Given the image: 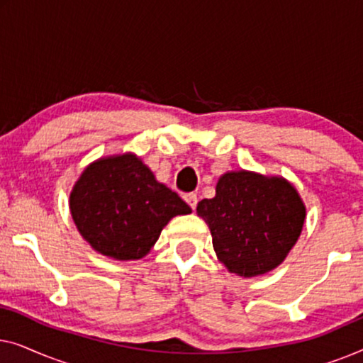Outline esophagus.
Segmentation results:
<instances>
[{"label": "esophagus", "mask_w": 363, "mask_h": 363, "mask_svg": "<svg viewBox=\"0 0 363 363\" xmlns=\"http://www.w3.org/2000/svg\"><path fill=\"white\" fill-rule=\"evenodd\" d=\"M185 201L190 205L191 210H196V205H198V196L195 195V193H188V195L185 196Z\"/></svg>", "instance_id": "34e87169"}]
</instances>
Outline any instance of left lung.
<instances>
[{
	"label": "left lung",
	"mask_w": 363,
	"mask_h": 363,
	"mask_svg": "<svg viewBox=\"0 0 363 363\" xmlns=\"http://www.w3.org/2000/svg\"><path fill=\"white\" fill-rule=\"evenodd\" d=\"M210 228L213 247L226 269L256 277L276 269L299 240L306 205L282 177L256 172H226L216 195L196 206Z\"/></svg>",
	"instance_id": "8db88e82"
}]
</instances>
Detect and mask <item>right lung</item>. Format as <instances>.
I'll return each mask as SVG.
<instances>
[{"label":"right lung","mask_w":363,"mask_h":363,"mask_svg":"<svg viewBox=\"0 0 363 363\" xmlns=\"http://www.w3.org/2000/svg\"><path fill=\"white\" fill-rule=\"evenodd\" d=\"M69 210L92 250L116 261L142 259L172 218L191 213L132 152L89 163L74 183Z\"/></svg>","instance_id":"add662e5"}]
</instances>
